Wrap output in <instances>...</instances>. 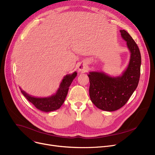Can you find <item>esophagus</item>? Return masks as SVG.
<instances>
[{
    "label": "esophagus",
    "instance_id": "34e87169",
    "mask_svg": "<svg viewBox=\"0 0 155 155\" xmlns=\"http://www.w3.org/2000/svg\"><path fill=\"white\" fill-rule=\"evenodd\" d=\"M78 70L81 72H85L87 70V64L85 62H81L78 65Z\"/></svg>",
    "mask_w": 155,
    "mask_h": 155
}]
</instances>
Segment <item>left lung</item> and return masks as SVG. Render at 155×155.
Wrapping results in <instances>:
<instances>
[{
	"mask_svg": "<svg viewBox=\"0 0 155 155\" xmlns=\"http://www.w3.org/2000/svg\"><path fill=\"white\" fill-rule=\"evenodd\" d=\"M121 36L131 53L126 70L121 76L112 77L104 72H89V94L92 103L101 110H116L126 104L139 83L141 57L137 44L125 30Z\"/></svg>",
	"mask_w": 155,
	"mask_h": 155,
	"instance_id": "obj_1",
	"label": "left lung"
}]
</instances>
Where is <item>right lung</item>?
<instances>
[{
  "label": "right lung",
  "instance_id": "1",
  "mask_svg": "<svg viewBox=\"0 0 155 155\" xmlns=\"http://www.w3.org/2000/svg\"><path fill=\"white\" fill-rule=\"evenodd\" d=\"M77 75L76 71L72 74L67 75L64 77L60 87L56 94L48 97H35L28 94L20 88L23 95L39 110L43 112H51L58 109L64 102L65 98L67 95L69 87L72 83L73 80Z\"/></svg>",
  "mask_w": 155,
  "mask_h": 155
}]
</instances>
